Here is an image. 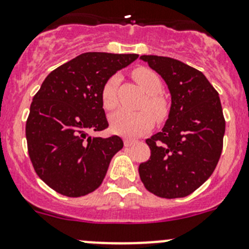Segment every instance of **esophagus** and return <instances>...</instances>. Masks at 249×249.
Wrapping results in <instances>:
<instances>
[{
    "label": "esophagus",
    "instance_id": "1",
    "mask_svg": "<svg viewBox=\"0 0 249 249\" xmlns=\"http://www.w3.org/2000/svg\"><path fill=\"white\" fill-rule=\"evenodd\" d=\"M135 142V140H133V139H124V145L125 146H131V145Z\"/></svg>",
    "mask_w": 249,
    "mask_h": 249
}]
</instances>
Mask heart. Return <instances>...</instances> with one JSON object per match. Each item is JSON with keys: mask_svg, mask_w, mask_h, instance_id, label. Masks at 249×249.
I'll return each instance as SVG.
<instances>
[{"mask_svg": "<svg viewBox=\"0 0 249 249\" xmlns=\"http://www.w3.org/2000/svg\"><path fill=\"white\" fill-rule=\"evenodd\" d=\"M133 78L141 87V89L147 94L146 100L141 105L144 110H119L114 113L109 120L113 133L129 138L140 136L147 133L155 124V119L162 122L163 119H166L169 114V104L166 99L159 94L162 89V82L155 71L145 67H140L133 71ZM119 82L120 78L118 75H111L103 86L102 103L107 110H113L118 105ZM147 108L149 109V111L147 110Z\"/></svg>", "mask_w": 249, "mask_h": 249, "instance_id": "1", "label": "heart"}]
</instances>
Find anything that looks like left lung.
<instances>
[{
  "mask_svg": "<svg viewBox=\"0 0 249 249\" xmlns=\"http://www.w3.org/2000/svg\"><path fill=\"white\" fill-rule=\"evenodd\" d=\"M166 82L169 119L146 139L151 155L139 175L145 189L162 198L189 196L212 175L223 147L226 122L218 93L200 71L180 60L141 55Z\"/></svg>",
  "mask_w": 249,
  "mask_h": 249,
  "instance_id": "obj_1",
  "label": "left lung"
}]
</instances>
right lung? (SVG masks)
I'll return each mask as SVG.
<instances>
[{"label": "right lung", "mask_w": 249, "mask_h": 249, "mask_svg": "<svg viewBox=\"0 0 249 249\" xmlns=\"http://www.w3.org/2000/svg\"><path fill=\"white\" fill-rule=\"evenodd\" d=\"M138 54L88 52L51 71L31 104L26 123L36 174L58 194L86 196L102 185L119 136L93 138L109 126L102 103L104 83Z\"/></svg>", "instance_id": "add662e5"}]
</instances>
